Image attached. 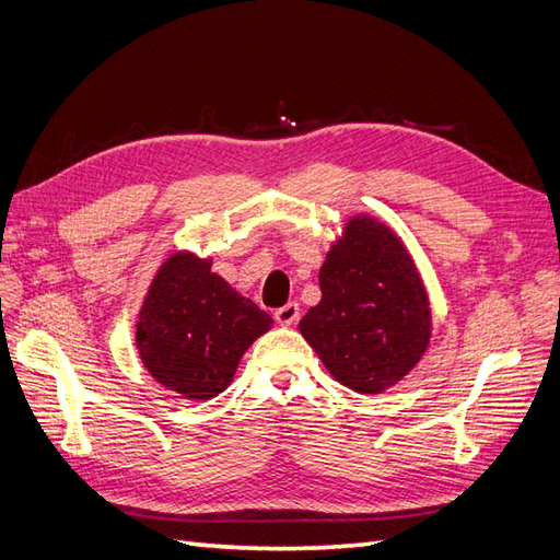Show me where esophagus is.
I'll list each match as a JSON object with an SVG mask.
<instances>
[{
  "label": "esophagus",
  "instance_id": "1",
  "mask_svg": "<svg viewBox=\"0 0 560 560\" xmlns=\"http://www.w3.org/2000/svg\"><path fill=\"white\" fill-rule=\"evenodd\" d=\"M299 315H301V308H299V303H296V301L284 303L282 308H278V311L273 313L276 322H278V325H282V327H292V325H296Z\"/></svg>",
  "mask_w": 560,
  "mask_h": 560
}]
</instances>
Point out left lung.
Instances as JSON below:
<instances>
[{"label": "left lung", "mask_w": 560, "mask_h": 560, "mask_svg": "<svg viewBox=\"0 0 560 560\" xmlns=\"http://www.w3.org/2000/svg\"><path fill=\"white\" fill-rule=\"evenodd\" d=\"M322 299L299 331L352 393L381 395L422 360L432 303L409 247L369 212L352 214L319 268Z\"/></svg>", "instance_id": "1"}]
</instances>
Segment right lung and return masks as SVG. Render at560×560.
I'll return each instance as SVG.
<instances>
[{
    "label": "right lung",
    "instance_id": "obj_1",
    "mask_svg": "<svg viewBox=\"0 0 560 560\" xmlns=\"http://www.w3.org/2000/svg\"><path fill=\"white\" fill-rule=\"evenodd\" d=\"M273 317L212 270V257L167 254L151 278L135 322V348L159 385L208 401L231 385L247 348Z\"/></svg>",
    "mask_w": 560,
    "mask_h": 560
}]
</instances>
